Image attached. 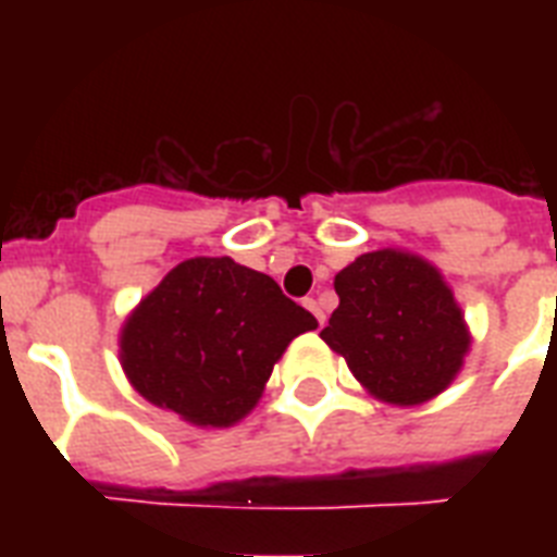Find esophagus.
I'll return each mask as SVG.
<instances>
[{"label":"esophagus","mask_w":557,"mask_h":557,"mask_svg":"<svg viewBox=\"0 0 557 557\" xmlns=\"http://www.w3.org/2000/svg\"><path fill=\"white\" fill-rule=\"evenodd\" d=\"M304 306H306V309H309V312L314 314V318H318V323H321V326H323V323H326V314H323L321 304H318V300H314V297H306Z\"/></svg>","instance_id":"esophagus-1"}]
</instances>
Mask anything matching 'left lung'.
Listing matches in <instances>:
<instances>
[{
    "instance_id": "obj_1",
    "label": "left lung",
    "mask_w": 557,
    "mask_h": 557,
    "mask_svg": "<svg viewBox=\"0 0 557 557\" xmlns=\"http://www.w3.org/2000/svg\"><path fill=\"white\" fill-rule=\"evenodd\" d=\"M341 304L321 338L387 405H422L462 370V309L431 262L398 248L361 253L335 274Z\"/></svg>"
}]
</instances>
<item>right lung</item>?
<instances>
[{"label":"right lung","mask_w":557,"mask_h":557,"mask_svg":"<svg viewBox=\"0 0 557 557\" xmlns=\"http://www.w3.org/2000/svg\"><path fill=\"white\" fill-rule=\"evenodd\" d=\"M314 326L269 274L231 257H193L126 318L121 367L156 407L199 428H231L260 401L288 344Z\"/></svg>","instance_id":"obj_1"}]
</instances>
